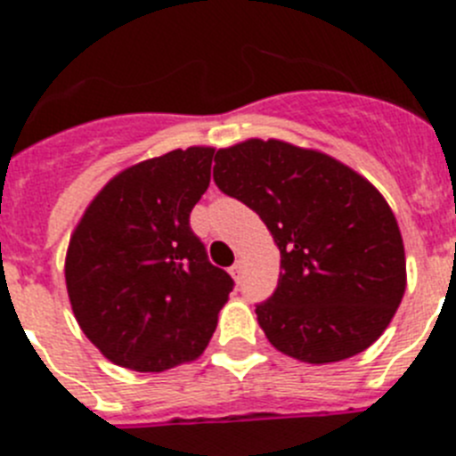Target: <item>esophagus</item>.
Here are the masks:
<instances>
[{
  "mask_svg": "<svg viewBox=\"0 0 456 456\" xmlns=\"http://www.w3.org/2000/svg\"><path fill=\"white\" fill-rule=\"evenodd\" d=\"M240 273H241V263L237 260V263L231 267V276L235 278V281H240Z\"/></svg>",
  "mask_w": 456,
  "mask_h": 456,
  "instance_id": "34e87169",
  "label": "esophagus"
}]
</instances>
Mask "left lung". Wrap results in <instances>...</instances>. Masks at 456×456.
Listing matches in <instances>:
<instances>
[{"mask_svg": "<svg viewBox=\"0 0 456 456\" xmlns=\"http://www.w3.org/2000/svg\"><path fill=\"white\" fill-rule=\"evenodd\" d=\"M215 183L267 224L281 251L273 294L256 305L265 336L304 363L368 349L406 288L400 228L356 171L285 141L251 139L215 157Z\"/></svg>", "mask_w": 456, "mask_h": 456, "instance_id": "1", "label": "left lung"}]
</instances>
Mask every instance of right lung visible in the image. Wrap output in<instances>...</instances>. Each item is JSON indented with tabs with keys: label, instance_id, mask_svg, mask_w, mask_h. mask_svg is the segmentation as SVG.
Wrapping results in <instances>:
<instances>
[{
	"label": "right lung",
	"instance_id": "obj_1",
	"mask_svg": "<svg viewBox=\"0 0 456 456\" xmlns=\"http://www.w3.org/2000/svg\"><path fill=\"white\" fill-rule=\"evenodd\" d=\"M215 148L171 151L118 173L70 237L66 285L88 340L116 365L164 372L199 358L235 288L189 215Z\"/></svg>",
	"mask_w": 456,
	"mask_h": 456
}]
</instances>
